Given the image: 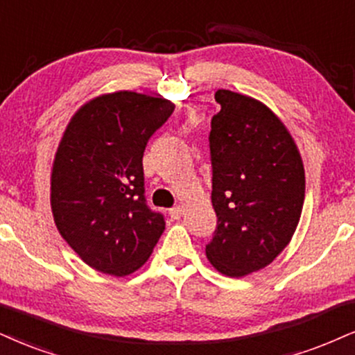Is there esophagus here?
Listing matches in <instances>:
<instances>
[{"label":"esophagus","instance_id":"esophagus-1","mask_svg":"<svg viewBox=\"0 0 355 355\" xmlns=\"http://www.w3.org/2000/svg\"><path fill=\"white\" fill-rule=\"evenodd\" d=\"M169 216H171V218H174V220L181 218V216H182V207H181V205H174V207H171L169 209Z\"/></svg>","mask_w":355,"mask_h":355}]
</instances>
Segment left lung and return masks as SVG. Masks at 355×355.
<instances>
[{
	"instance_id": "obj_1",
	"label": "left lung",
	"mask_w": 355,
	"mask_h": 355,
	"mask_svg": "<svg viewBox=\"0 0 355 355\" xmlns=\"http://www.w3.org/2000/svg\"><path fill=\"white\" fill-rule=\"evenodd\" d=\"M209 148L217 225L205 255L214 268L240 278L265 268L298 227L304 168L290 131L266 105L217 90Z\"/></svg>"
}]
</instances>
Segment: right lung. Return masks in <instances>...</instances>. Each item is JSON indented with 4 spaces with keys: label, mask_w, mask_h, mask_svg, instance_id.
Masks as SVG:
<instances>
[{
    "label": "right lung",
    "mask_w": 355,
    "mask_h": 355,
    "mask_svg": "<svg viewBox=\"0 0 355 355\" xmlns=\"http://www.w3.org/2000/svg\"><path fill=\"white\" fill-rule=\"evenodd\" d=\"M174 105L137 92L90 100L57 148L51 207L57 230L87 265L125 277L144 265L164 216L144 198L143 153Z\"/></svg>",
    "instance_id": "right-lung-1"
}]
</instances>
